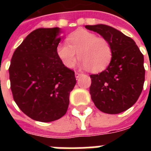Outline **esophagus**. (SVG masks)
<instances>
[{
  "instance_id": "obj_1",
  "label": "esophagus",
  "mask_w": 151,
  "mask_h": 151,
  "mask_svg": "<svg viewBox=\"0 0 151 151\" xmlns=\"http://www.w3.org/2000/svg\"><path fill=\"white\" fill-rule=\"evenodd\" d=\"M81 75H82V74H81V73H78V72H76V73H75L76 78H80Z\"/></svg>"
}]
</instances>
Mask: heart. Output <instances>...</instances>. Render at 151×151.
Masks as SVG:
<instances>
[{"label": "heart", "instance_id": "1", "mask_svg": "<svg viewBox=\"0 0 151 151\" xmlns=\"http://www.w3.org/2000/svg\"><path fill=\"white\" fill-rule=\"evenodd\" d=\"M67 43L62 42L57 47V55L64 66L72 68L78 59L81 66L92 72L103 70L112 58V47L110 42L99 37L94 33L79 29L67 37Z\"/></svg>", "mask_w": 151, "mask_h": 151}]
</instances>
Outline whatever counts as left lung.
Here are the masks:
<instances>
[{"mask_svg": "<svg viewBox=\"0 0 151 151\" xmlns=\"http://www.w3.org/2000/svg\"><path fill=\"white\" fill-rule=\"evenodd\" d=\"M112 47V58L107 68L91 74L89 92L100 111L116 114L129 109L140 96L145 80L143 55L136 42L113 27L103 24L87 25Z\"/></svg>", "mask_w": 151, "mask_h": 151, "instance_id": "obj_1", "label": "left lung"}]
</instances>
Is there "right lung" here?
Masks as SVG:
<instances>
[{
	"instance_id": "obj_1",
	"label": "right lung",
	"mask_w": 151,
	"mask_h": 151,
	"mask_svg": "<svg viewBox=\"0 0 151 151\" xmlns=\"http://www.w3.org/2000/svg\"><path fill=\"white\" fill-rule=\"evenodd\" d=\"M61 29L39 28L31 32L13 53L9 78L13 99L35 121L50 122L67 111L74 72L57 55Z\"/></svg>"
}]
</instances>
